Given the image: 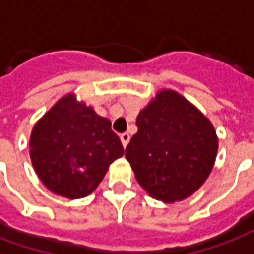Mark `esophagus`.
I'll use <instances>...</instances> for the list:
<instances>
[{
    "label": "esophagus",
    "mask_w": 254,
    "mask_h": 254,
    "mask_svg": "<svg viewBox=\"0 0 254 254\" xmlns=\"http://www.w3.org/2000/svg\"><path fill=\"white\" fill-rule=\"evenodd\" d=\"M120 138H121L122 145L127 147V143H129V140H130V134H129V133H122L121 136H120Z\"/></svg>",
    "instance_id": "1"
}]
</instances>
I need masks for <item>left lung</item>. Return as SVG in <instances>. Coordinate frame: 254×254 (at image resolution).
<instances>
[{"instance_id": "8db88e82", "label": "left lung", "mask_w": 254, "mask_h": 254, "mask_svg": "<svg viewBox=\"0 0 254 254\" xmlns=\"http://www.w3.org/2000/svg\"><path fill=\"white\" fill-rule=\"evenodd\" d=\"M136 124L125 156L144 190L167 204L198 190L218 154L212 122L181 94L165 88L140 110Z\"/></svg>"}]
</instances>
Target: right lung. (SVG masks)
<instances>
[{
    "label": "right lung",
    "instance_id": "right-lung-1",
    "mask_svg": "<svg viewBox=\"0 0 254 254\" xmlns=\"http://www.w3.org/2000/svg\"><path fill=\"white\" fill-rule=\"evenodd\" d=\"M122 155L111 122L73 92L38 120L30 136L31 162L42 184L70 200L91 194Z\"/></svg>",
    "mask_w": 254,
    "mask_h": 254
}]
</instances>
